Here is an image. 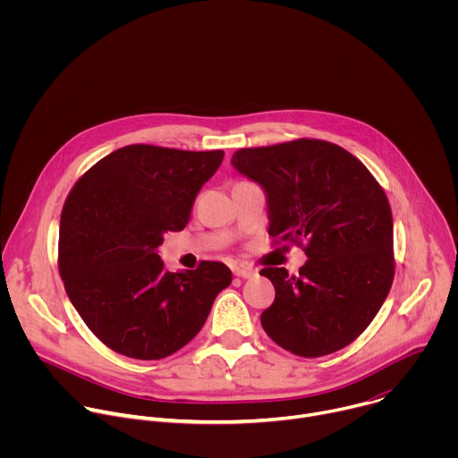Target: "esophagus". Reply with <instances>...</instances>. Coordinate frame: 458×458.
Here are the masks:
<instances>
[{"label":"esophagus","instance_id":"obj_1","mask_svg":"<svg viewBox=\"0 0 458 458\" xmlns=\"http://www.w3.org/2000/svg\"><path fill=\"white\" fill-rule=\"evenodd\" d=\"M233 276L241 277V279H251L257 276V270L250 268V267H237V268H233Z\"/></svg>","mask_w":458,"mask_h":458}]
</instances>
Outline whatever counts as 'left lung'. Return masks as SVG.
Wrapping results in <instances>:
<instances>
[{
	"instance_id": "obj_1",
	"label": "left lung",
	"mask_w": 458,
	"mask_h": 458,
	"mask_svg": "<svg viewBox=\"0 0 458 458\" xmlns=\"http://www.w3.org/2000/svg\"><path fill=\"white\" fill-rule=\"evenodd\" d=\"M235 170L263 186L268 233L308 255L297 276L263 268L276 288L268 337L306 359L343 350L378 313L395 276L394 217L371 172L322 140L241 148Z\"/></svg>"
}]
</instances>
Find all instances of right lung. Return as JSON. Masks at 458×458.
<instances>
[{"label": "right lung", "instance_id": "right-lung-1", "mask_svg": "<svg viewBox=\"0 0 458 458\" xmlns=\"http://www.w3.org/2000/svg\"><path fill=\"white\" fill-rule=\"evenodd\" d=\"M223 150L123 147L87 170L63 205L59 274L89 330L110 350L165 359L203 328L232 272L217 260L168 272L157 255L181 232Z\"/></svg>", "mask_w": 458, "mask_h": 458}]
</instances>
